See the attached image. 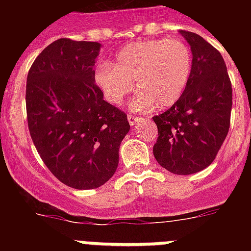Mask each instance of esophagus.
<instances>
[{
  "instance_id": "34e87169",
  "label": "esophagus",
  "mask_w": 251,
  "mask_h": 251,
  "mask_svg": "<svg viewBox=\"0 0 251 251\" xmlns=\"http://www.w3.org/2000/svg\"><path fill=\"white\" fill-rule=\"evenodd\" d=\"M127 118H128V122H129L130 126H134V124H137L139 121H141V118H139V117H136V115H130V114L128 115Z\"/></svg>"
}]
</instances>
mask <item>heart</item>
Wrapping results in <instances>:
<instances>
[{"instance_id":"1","label":"heart","mask_w":251,"mask_h":251,"mask_svg":"<svg viewBox=\"0 0 251 251\" xmlns=\"http://www.w3.org/2000/svg\"><path fill=\"white\" fill-rule=\"evenodd\" d=\"M192 54L178 40H145L128 44L110 63L95 68L93 80L103 98L119 105L134 89L133 110L168 108L181 99L191 79ZM135 83H133L132 81Z\"/></svg>"}]
</instances>
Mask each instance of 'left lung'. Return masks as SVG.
Wrapping results in <instances>:
<instances>
[{
	"mask_svg": "<svg viewBox=\"0 0 251 251\" xmlns=\"http://www.w3.org/2000/svg\"><path fill=\"white\" fill-rule=\"evenodd\" d=\"M179 34L191 46V79L176 104L153 117L158 128L153 154L172 174L191 175L211 165L227 136L232 89L220 52L200 35Z\"/></svg>",
	"mask_w": 251,
	"mask_h": 251,
	"instance_id": "1",
	"label": "left lung"
}]
</instances>
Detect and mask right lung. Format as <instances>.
Returning <instances> with one entry per match:
<instances>
[{
    "label": "right lung",
    "instance_id": "add662e5",
    "mask_svg": "<svg viewBox=\"0 0 251 251\" xmlns=\"http://www.w3.org/2000/svg\"><path fill=\"white\" fill-rule=\"evenodd\" d=\"M100 48L59 39L41 51L27 75L31 138L51 174L76 190L100 187L114 175L130 128L126 113L104 100L93 80Z\"/></svg>",
    "mask_w": 251,
    "mask_h": 251
}]
</instances>
